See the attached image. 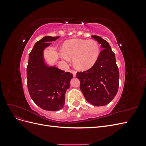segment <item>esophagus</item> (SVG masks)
Segmentation results:
<instances>
[{"mask_svg": "<svg viewBox=\"0 0 146 146\" xmlns=\"http://www.w3.org/2000/svg\"><path fill=\"white\" fill-rule=\"evenodd\" d=\"M71 72L72 73L74 77H76V73H77V72L76 71V70H71Z\"/></svg>", "mask_w": 146, "mask_h": 146, "instance_id": "esophagus-1", "label": "esophagus"}]
</instances>
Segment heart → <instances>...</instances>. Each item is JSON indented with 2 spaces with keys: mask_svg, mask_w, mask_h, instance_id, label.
Returning a JSON list of instances; mask_svg holds the SVG:
<instances>
[{
  "mask_svg": "<svg viewBox=\"0 0 146 146\" xmlns=\"http://www.w3.org/2000/svg\"><path fill=\"white\" fill-rule=\"evenodd\" d=\"M63 50L61 54L63 58L66 60L68 57L73 59L74 65L81 70L91 68L100 55V46L93 39H74L67 41L64 44Z\"/></svg>",
  "mask_w": 146,
  "mask_h": 146,
  "instance_id": "b5f03b06",
  "label": "heart"
}]
</instances>
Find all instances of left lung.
I'll use <instances>...</instances> for the list:
<instances>
[{
	"instance_id": "8db88e82",
	"label": "left lung",
	"mask_w": 146,
	"mask_h": 146,
	"mask_svg": "<svg viewBox=\"0 0 146 146\" xmlns=\"http://www.w3.org/2000/svg\"><path fill=\"white\" fill-rule=\"evenodd\" d=\"M101 44L103 50L92 67L83 72H77L80 88L86 100L94 106L109 104L116 95L119 88V72L115 54L107 41L100 36H92Z\"/></svg>"
}]
</instances>
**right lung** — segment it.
<instances>
[{
	"mask_svg": "<svg viewBox=\"0 0 146 146\" xmlns=\"http://www.w3.org/2000/svg\"><path fill=\"white\" fill-rule=\"evenodd\" d=\"M60 36H45L35 43L30 52L27 68V87L31 98L38 107L47 111L63 107L66 91L73 77L72 73L48 68L44 63L42 51Z\"/></svg>",
	"mask_w": 146,
	"mask_h": 146,
	"instance_id": "1",
	"label": "right lung"
}]
</instances>
